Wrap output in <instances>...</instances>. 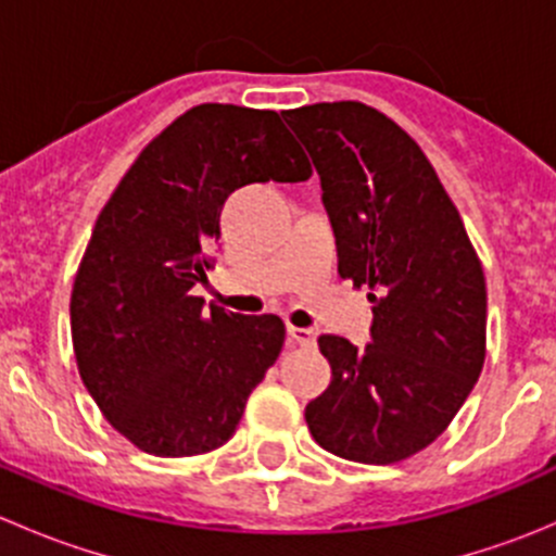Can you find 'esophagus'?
Listing matches in <instances>:
<instances>
[{
	"instance_id": "obj_1",
	"label": "esophagus",
	"mask_w": 556,
	"mask_h": 556,
	"mask_svg": "<svg viewBox=\"0 0 556 556\" xmlns=\"http://www.w3.org/2000/svg\"><path fill=\"white\" fill-rule=\"evenodd\" d=\"M288 339L290 344L312 346L317 341V330L314 328H299V325H288Z\"/></svg>"
}]
</instances>
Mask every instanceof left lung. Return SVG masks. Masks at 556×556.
<instances>
[{"instance_id":"1","label":"left lung","mask_w":556,"mask_h":556,"mask_svg":"<svg viewBox=\"0 0 556 556\" xmlns=\"http://www.w3.org/2000/svg\"><path fill=\"white\" fill-rule=\"evenodd\" d=\"M312 155L341 279L366 285L371 341L319 336L328 390L306 406L323 450L390 465L433 444L484 366L486 285L419 144L361 102L282 112Z\"/></svg>"}]
</instances>
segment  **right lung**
<instances>
[{
  "instance_id": "1",
  "label": "right lung",
  "mask_w": 556,
  "mask_h": 556,
  "mask_svg": "<svg viewBox=\"0 0 556 556\" xmlns=\"http://www.w3.org/2000/svg\"><path fill=\"white\" fill-rule=\"evenodd\" d=\"M312 177L274 110L199 104L139 153L93 226L72 290L77 368L112 428L155 457L226 444L285 344L277 314L193 295L220 210L250 182Z\"/></svg>"
}]
</instances>
